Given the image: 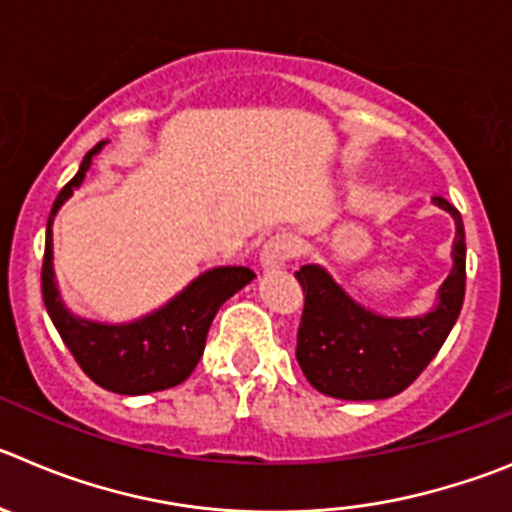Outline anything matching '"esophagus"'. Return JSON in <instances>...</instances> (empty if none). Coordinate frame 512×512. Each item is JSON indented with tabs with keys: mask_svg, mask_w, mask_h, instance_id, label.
I'll list each match as a JSON object with an SVG mask.
<instances>
[{
	"mask_svg": "<svg viewBox=\"0 0 512 512\" xmlns=\"http://www.w3.org/2000/svg\"><path fill=\"white\" fill-rule=\"evenodd\" d=\"M298 255V245H295L293 237L288 234H275L262 245L260 252V265L262 270H280V267L288 265L293 257Z\"/></svg>",
	"mask_w": 512,
	"mask_h": 512,
	"instance_id": "esophagus-1",
	"label": "esophagus"
}]
</instances>
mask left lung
<instances>
[{
    "label": "left lung",
    "mask_w": 512,
    "mask_h": 512,
    "mask_svg": "<svg viewBox=\"0 0 512 512\" xmlns=\"http://www.w3.org/2000/svg\"><path fill=\"white\" fill-rule=\"evenodd\" d=\"M434 204L452 214L457 234L452 270L429 313L386 318L356 303L321 265H303L295 272L305 295L295 358L321 394L346 401L401 394L450 336L465 300V224L447 199L434 197Z\"/></svg>",
    "instance_id": "8db88e82"
}]
</instances>
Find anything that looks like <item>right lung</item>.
Instances as JSON below:
<instances>
[{
	"label": "right lung",
	"mask_w": 512,
	"mask_h": 512,
	"mask_svg": "<svg viewBox=\"0 0 512 512\" xmlns=\"http://www.w3.org/2000/svg\"><path fill=\"white\" fill-rule=\"evenodd\" d=\"M100 143L85 154L80 171L62 186L47 219L42 257V298L57 333L70 348L80 369L113 394H151L189 379L204 353L209 326L224 300L245 288L255 272L250 267H214L191 280L164 308L133 323H95L78 318L62 305L52 270V219L85 179Z\"/></svg>",
	"instance_id": "right-lung-1"
}]
</instances>
